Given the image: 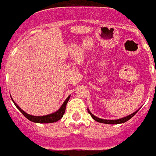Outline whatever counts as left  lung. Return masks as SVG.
<instances>
[{
  "label": "left lung",
  "instance_id": "left-lung-1",
  "mask_svg": "<svg viewBox=\"0 0 156 156\" xmlns=\"http://www.w3.org/2000/svg\"><path fill=\"white\" fill-rule=\"evenodd\" d=\"M88 112V113L91 115V116L93 117V119L95 120L96 122H101V123H105V124H120V123H124V122H127L128 120H130L131 118V117H133L135 115H136V113H137V112L138 111H136V112H135L134 113L131 114V115H129V116H126V117H123V118H121V119H117V120H103V119H100V118H98V117H97V116H95L94 115H93V114L90 112L89 111H87Z\"/></svg>",
  "mask_w": 156,
  "mask_h": 156
}]
</instances>
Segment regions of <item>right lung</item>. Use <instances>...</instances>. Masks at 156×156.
Masks as SVG:
<instances>
[{"mask_svg": "<svg viewBox=\"0 0 156 156\" xmlns=\"http://www.w3.org/2000/svg\"><path fill=\"white\" fill-rule=\"evenodd\" d=\"M69 98L70 96H69L67 99L65 100V101L63 102V104L61 106V107L58 109V110L56 112H54V113L49 114V115H46V116H31L30 114H27L26 112H25L24 111L20 108V107L16 104L15 103V105L16 106V107L20 111V112L24 115V116L27 118L28 120H30V122H37V123H51V122H58V120H60L62 117H63V114L65 112V109H66V105L68 103V101L69 100Z\"/></svg>", "mask_w": 156, "mask_h": 156, "instance_id": "1", "label": "right lung"}]
</instances>
